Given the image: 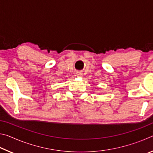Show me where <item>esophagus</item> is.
<instances>
[{"label": "esophagus", "instance_id": "obj_1", "mask_svg": "<svg viewBox=\"0 0 153 153\" xmlns=\"http://www.w3.org/2000/svg\"><path fill=\"white\" fill-rule=\"evenodd\" d=\"M82 74H83L82 73V72H77L76 76H77V77H82V76H83Z\"/></svg>", "mask_w": 153, "mask_h": 153}]
</instances>
